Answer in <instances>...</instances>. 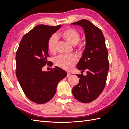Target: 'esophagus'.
Segmentation results:
<instances>
[{"mask_svg": "<svg viewBox=\"0 0 129 129\" xmlns=\"http://www.w3.org/2000/svg\"><path fill=\"white\" fill-rule=\"evenodd\" d=\"M70 75H71V73H69V72H67V76L68 77V76H70Z\"/></svg>", "mask_w": 129, "mask_h": 129, "instance_id": "34e87169", "label": "esophagus"}]
</instances>
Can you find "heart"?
Instances as JSON below:
<instances>
[{
	"label": "heart",
	"mask_w": 129,
	"mask_h": 129,
	"mask_svg": "<svg viewBox=\"0 0 129 129\" xmlns=\"http://www.w3.org/2000/svg\"><path fill=\"white\" fill-rule=\"evenodd\" d=\"M61 36L64 39L72 45H76L80 39L79 33L72 28H68L61 33ZM58 38L56 34H54L49 38L48 41V49L52 53L56 52ZM78 61V58L75 55L65 56L60 55L57 56L54 60L55 64L65 70L71 69Z\"/></svg>",
	"instance_id": "heart-1"
}]
</instances>
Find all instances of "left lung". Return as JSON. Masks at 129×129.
<instances>
[{"label": "left lung", "instance_id": "1", "mask_svg": "<svg viewBox=\"0 0 129 129\" xmlns=\"http://www.w3.org/2000/svg\"><path fill=\"white\" fill-rule=\"evenodd\" d=\"M82 27L85 34L86 44L77 68L87 75L77 74L79 83L72 89L75 98L82 103L96 100L105 87L109 68L108 53L103 33L98 27L87 20L82 19L72 23Z\"/></svg>", "mask_w": 129, "mask_h": 129}]
</instances>
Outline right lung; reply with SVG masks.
I'll return each instance as SVG.
<instances>
[{
    "mask_svg": "<svg viewBox=\"0 0 129 129\" xmlns=\"http://www.w3.org/2000/svg\"><path fill=\"white\" fill-rule=\"evenodd\" d=\"M61 27L39 25L34 27L22 37L16 53L18 80L25 95L37 104L51 100L58 83L67 75L56 66L48 72L42 71L44 66L50 63L47 61L49 38Z\"/></svg>",
    "mask_w": 129,
    "mask_h": 129,
    "instance_id": "right-lung-1",
    "label": "right lung"
}]
</instances>
